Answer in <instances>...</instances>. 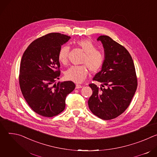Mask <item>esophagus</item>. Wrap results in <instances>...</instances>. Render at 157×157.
Listing matches in <instances>:
<instances>
[{"label":"esophagus","mask_w":157,"mask_h":157,"mask_svg":"<svg viewBox=\"0 0 157 157\" xmlns=\"http://www.w3.org/2000/svg\"><path fill=\"white\" fill-rule=\"evenodd\" d=\"M82 87V86L80 85V84H76V89H79L81 88Z\"/></svg>","instance_id":"obj_1"}]
</instances>
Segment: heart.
I'll use <instances>...</instances> for the list:
<instances>
[{"mask_svg": "<svg viewBox=\"0 0 157 157\" xmlns=\"http://www.w3.org/2000/svg\"><path fill=\"white\" fill-rule=\"evenodd\" d=\"M77 46L84 52V55L81 63L82 65L71 66L65 73L66 78L75 82H82L88 74V70L92 73L99 71L104 61V55L96 49L94 43L89 39H82L76 42ZM70 48L68 45L62 46L58 52V58L60 63L66 64L68 60Z\"/></svg>", "mask_w": 157, "mask_h": 157, "instance_id": "1", "label": "heart"}]
</instances>
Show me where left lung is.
Returning <instances> with one entry per match:
<instances>
[{"mask_svg":"<svg viewBox=\"0 0 157 157\" xmlns=\"http://www.w3.org/2000/svg\"><path fill=\"white\" fill-rule=\"evenodd\" d=\"M98 40L103 44L105 59L93 80L102 82V87L89 84L93 94L88 105L97 117L110 120L122 114L130 105L137 87V78L132 58L124 47L106 35Z\"/></svg>","mask_w":157,"mask_h":157,"instance_id":"1","label":"left lung"}]
</instances>
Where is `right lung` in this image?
<instances>
[{
    "instance_id": "right-lung-1",
    "label": "right lung",
    "mask_w": 157,
    "mask_h": 157,
    "mask_svg": "<svg viewBox=\"0 0 157 157\" xmlns=\"http://www.w3.org/2000/svg\"><path fill=\"white\" fill-rule=\"evenodd\" d=\"M70 38L59 33L47 34L32 42L22 56L18 77L21 91L30 108L41 116L60 114L67 95L76 87L71 81L55 83L61 73L59 50Z\"/></svg>"
}]
</instances>
